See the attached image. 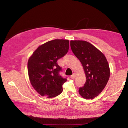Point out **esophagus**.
Returning a JSON list of instances; mask_svg holds the SVG:
<instances>
[{
    "label": "esophagus",
    "instance_id": "obj_1",
    "mask_svg": "<svg viewBox=\"0 0 128 128\" xmlns=\"http://www.w3.org/2000/svg\"><path fill=\"white\" fill-rule=\"evenodd\" d=\"M75 76H76L75 74L74 73L73 74L70 76V78H71V79H74V78H75Z\"/></svg>",
    "mask_w": 128,
    "mask_h": 128
}]
</instances>
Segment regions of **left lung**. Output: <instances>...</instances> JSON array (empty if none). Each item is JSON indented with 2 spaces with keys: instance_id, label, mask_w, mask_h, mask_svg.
<instances>
[{
  "instance_id": "1",
  "label": "left lung",
  "mask_w": 128,
  "mask_h": 128,
  "mask_svg": "<svg viewBox=\"0 0 128 128\" xmlns=\"http://www.w3.org/2000/svg\"><path fill=\"white\" fill-rule=\"evenodd\" d=\"M70 47L86 75V82L80 88L79 94L85 99H94L102 92L110 78L107 60L102 52L88 42L71 40Z\"/></svg>"
}]
</instances>
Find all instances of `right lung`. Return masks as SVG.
<instances>
[{
    "mask_svg": "<svg viewBox=\"0 0 128 128\" xmlns=\"http://www.w3.org/2000/svg\"><path fill=\"white\" fill-rule=\"evenodd\" d=\"M69 42L54 40L38 47L28 62L30 83L42 96L53 98L62 91V85L67 79L60 75L62 68L57 60L67 53Z\"/></svg>",
    "mask_w": 128,
    "mask_h": 128,
    "instance_id": "right-lung-1",
    "label": "right lung"
}]
</instances>
